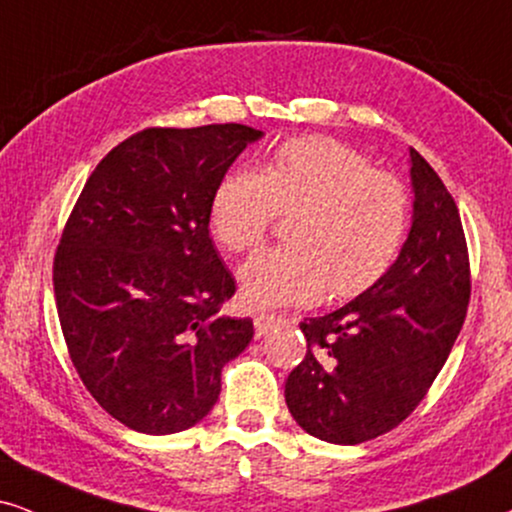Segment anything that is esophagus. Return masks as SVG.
<instances>
[{
	"mask_svg": "<svg viewBox=\"0 0 512 512\" xmlns=\"http://www.w3.org/2000/svg\"><path fill=\"white\" fill-rule=\"evenodd\" d=\"M278 323H281V316H276V314H257L255 316V333H257V338H262V335H267L271 328H276Z\"/></svg>",
	"mask_w": 512,
	"mask_h": 512,
	"instance_id": "esophagus-1",
	"label": "esophagus"
}]
</instances>
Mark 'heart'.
<instances>
[{"label": "heart", "instance_id": "obj_1", "mask_svg": "<svg viewBox=\"0 0 512 512\" xmlns=\"http://www.w3.org/2000/svg\"><path fill=\"white\" fill-rule=\"evenodd\" d=\"M288 245L257 252L241 267L250 307L338 300L371 288L397 260L409 231V196L397 177L373 170L338 141L304 137L281 144L264 170L236 167L210 198V231L222 248L248 252L274 217Z\"/></svg>", "mask_w": 512, "mask_h": 512}]
</instances>
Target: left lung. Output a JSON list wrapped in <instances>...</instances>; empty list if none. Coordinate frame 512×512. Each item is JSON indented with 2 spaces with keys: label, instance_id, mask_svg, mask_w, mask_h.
Returning a JSON list of instances; mask_svg holds the SVG:
<instances>
[{
  "label": "left lung",
  "instance_id": "left-lung-1",
  "mask_svg": "<svg viewBox=\"0 0 512 512\" xmlns=\"http://www.w3.org/2000/svg\"><path fill=\"white\" fill-rule=\"evenodd\" d=\"M411 229L371 288L300 323L307 354L286 380V404L309 435L361 444L420 404L461 333L470 264L458 208L437 172L409 148Z\"/></svg>",
  "mask_w": 512,
  "mask_h": 512
}]
</instances>
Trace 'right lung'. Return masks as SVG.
I'll use <instances>...</instances> for the list:
<instances>
[{
  "label": "right lung",
  "instance_id": "right-lung-1",
  "mask_svg": "<svg viewBox=\"0 0 512 512\" xmlns=\"http://www.w3.org/2000/svg\"><path fill=\"white\" fill-rule=\"evenodd\" d=\"M245 125L144 129L96 165L54 260L63 338L115 420L172 435L208 416L252 321L219 314L236 281L210 238V198L248 144Z\"/></svg>",
  "mask_w": 512,
  "mask_h": 512
}]
</instances>
